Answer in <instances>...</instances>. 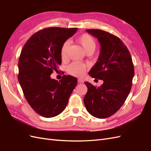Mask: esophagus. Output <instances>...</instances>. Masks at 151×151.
<instances>
[{"mask_svg": "<svg viewBox=\"0 0 151 151\" xmlns=\"http://www.w3.org/2000/svg\"><path fill=\"white\" fill-rule=\"evenodd\" d=\"M78 83H83L84 82V80L82 78H78Z\"/></svg>", "mask_w": 151, "mask_h": 151, "instance_id": "34e87169", "label": "esophagus"}]
</instances>
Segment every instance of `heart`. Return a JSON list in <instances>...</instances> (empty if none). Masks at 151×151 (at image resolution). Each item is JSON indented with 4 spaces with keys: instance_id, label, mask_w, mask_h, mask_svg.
<instances>
[{
    "instance_id": "b5f03b06",
    "label": "heart",
    "mask_w": 151,
    "mask_h": 151,
    "mask_svg": "<svg viewBox=\"0 0 151 151\" xmlns=\"http://www.w3.org/2000/svg\"><path fill=\"white\" fill-rule=\"evenodd\" d=\"M77 42L83 47V49L87 54H92L96 47V40L95 38L88 33H84L79 36L76 39ZM70 47V42H64L61 48V56L62 59H66L68 55V49ZM86 66L84 64L78 62H73L67 67L69 74L75 76H80L85 72Z\"/></svg>"
}]
</instances>
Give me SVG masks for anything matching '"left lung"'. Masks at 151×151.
<instances>
[{"instance_id": "left-lung-1", "label": "left lung", "mask_w": 151, "mask_h": 151, "mask_svg": "<svg viewBox=\"0 0 151 151\" xmlns=\"http://www.w3.org/2000/svg\"><path fill=\"white\" fill-rule=\"evenodd\" d=\"M87 32L101 44L98 61L88 74L104 83L97 87L85 82L88 90L83 102L90 114L104 119L116 113L126 101L132 88L134 66L130 52L118 37L99 29Z\"/></svg>"}]
</instances>
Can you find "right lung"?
Wrapping results in <instances>:
<instances>
[{
    "label": "right lung",
    "mask_w": 151,
    "mask_h": 151,
    "mask_svg": "<svg viewBox=\"0 0 151 151\" xmlns=\"http://www.w3.org/2000/svg\"><path fill=\"white\" fill-rule=\"evenodd\" d=\"M78 28L50 27L34 33L24 45L18 62V81L32 108L45 118L56 116L65 109L77 78L64 75L58 81L50 78L61 64L63 43Z\"/></svg>",
    "instance_id": "obj_1"
}]
</instances>
